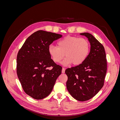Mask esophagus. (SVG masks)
<instances>
[{"label": "esophagus", "instance_id": "esophagus-1", "mask_svg": "<svg viewBox=\"0 0 120 120\" xmlns=\"http://www.w3.org/2000/svg\"><path fill=\"white\" fill-rule=\"evenodd\" d=\"M61 72H62L63 74H64L65 72V68H62V71H61Z\"/></svg>", "mask_w": 120, "mask_h": 120}]
</instances>
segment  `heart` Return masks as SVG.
<instances>
[{
	"mask_svg": "<svg viewBox=\"0 0 120 120\" xmlns=\"http://www.w3.org/2000/svg\"><path fill=\"white\" fill-rule=\"evenodd\" d=\"M57 46L50 45L49 53L56 63H60L65 56L66 58L62 62L64 66L72 64L78 66L84 62L90 50V45L86 39L77 37L68 36L57 42Z\"/></svg>",
	"mask_w": 120,
	"mask_h": 120,
	"instance_id": "b5f03b06",
	"label": "heart"
}]
</instances>
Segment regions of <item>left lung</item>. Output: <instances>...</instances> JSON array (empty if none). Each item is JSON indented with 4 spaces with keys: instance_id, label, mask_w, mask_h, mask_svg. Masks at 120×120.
Segmentation results:
<instances>
[{
    "instance_id": "obj_1",
    "label": "left lung",
    "mask_w": 120,
    "mask_h": 120,
    "mask_svg": "<svg viewBox=\"0 0 120 120\" xmlns=\"http://www.w3.org/2000/svg\"><path fill=\"white\" fill-rule=\"evenodd\" d=\"M88 39L90 52L84 62L67 68L66 83L68 92L74 99L86 101L95 96L104 86L107 72V60L103 45L88 32L80 34Z\"/></svg>"
}]
</instances>
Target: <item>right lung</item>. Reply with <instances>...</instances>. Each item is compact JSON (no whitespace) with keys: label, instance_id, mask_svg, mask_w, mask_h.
I'll return each instance as SVG.
<instances>
[{"label":"right lung","instance_id":"right-lung-1","mask_svg":"<svg viewBox=\"0 0 120 120\" xmlns=\"http://www.w3.org/2000/svg\"><path fill=\"white\" fill-rule=\"evenodd\" d=\"M62 35L38 30L30 35L19 50L16 72L23 90L27 95L41 100L52 92L62 68L51 59L49 45ZM52 67L50 70L48 68Z\"/></svg>","mask_w":120,"mask_h":120}]
</instances>
